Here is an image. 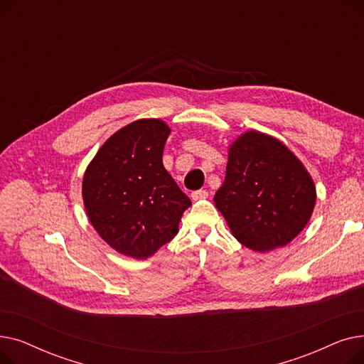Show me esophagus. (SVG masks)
<instances>
[{"label": "esophagus", "instance_id": "1", "mask_svg": "<svg viewBox=\"0 0 364 364\" xmlns=\"http://www.w3.org/2000/svg\"><path fill=\"white\" fill-rule=\"evenodd\" d=\"M208 196H209V193L206 192V190H196V192H192V195H190V198H192L193 200L206 199Z\"/></svg>", "mask_w": 364, "mask_h": 364}]
</instances>
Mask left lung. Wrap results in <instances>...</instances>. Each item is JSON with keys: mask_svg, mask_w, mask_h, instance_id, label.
Returning a JSON list of instances; mask_svg holds the SVG:
<instances>
[{"mask_svg": "<svg viewBox=\"0 0 364 364\" xmlns=\"http://www.w3.org/2000/svg\"><path fill=\"white\" fill-rule=\"evenodd\" d=\"M214 202L242 245L269 252L288 245L307 225L316 187L283 143L247 131L228 149L225 180Z\"/></svg>", "mask_w": 364, "mask_h": 364, "instance_id": "1", "label": "left lung"}]
</instances>
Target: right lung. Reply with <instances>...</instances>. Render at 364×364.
Wrapping results in <instances>:
<instances>
[{
  "mask_svg": "<svg viewBox=\"0 0 364 364\" xmlns=\"http://www.w3.org/2000/svg\"><path fill=\"white\" fill-rule=\"evenodd\" d=\"M161 119L121 128L88 165L82 198L100 237L122 255L144 259L178 233L192 205L162 164L169 136Z\"/></svg>",
  "mask_w": 364,
  "mask_h": 364,
  "instance_id": "add662e5",
  "label": "right lung"
}]
</instances>
